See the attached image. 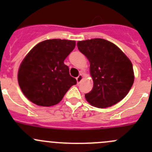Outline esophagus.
Here are the masks:
<instances>
[{
    "mask_svg": "<svg viewBox=\"0 0 152 152\" xmlns=\"http://www.w3.org/2000/svg\"><path fill=\"white\" fill-rule=\"evenodd\" d=\"M82 79H83V76H82V74H79V76H78L77 78H76V81H77V83L79 84L81 82H82Z\"/></svg>",
    "mask_w": 152,
    "mask_h": 152,
    "instance_id": "34e87169",
    "label": "esophagus"
}]
</instances>
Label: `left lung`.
<instances>
[{"mask_svg":"<svg viewBox=\"0 0 152 152\" xmlns=\"http://www.w3.org/2000/svg\"><path fill=\"white\" fill-rule=\"evenodd\" d=\"M77 46L90 63L93 87L85 94L87 102L96 107L107 108L121 101L134 79L129 58L113 42L101 38L79 41Z\"/></svg>","mask_w":152,"mask_h":152,"instance_id":"1","label":"left lung"}]
</instances>
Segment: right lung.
Here are the masks:
<instances>
[{
    "instance_id": "1",
    "label": "right lung",
    "mask_w": 152,
    "mask_h": 152,
    "mask_svg": "<svg viewBox=\"0 0 152 152\" xmlns=\"http://www.w3.org/2000/svg\"><path fill=\"white\" fill-rule=\"evenodd\" d=\"M76 42L47 39L35 45L19 67L18 83L32 103L50 107L61 102L71 86L76 84L64 61L74 49Z\"/></svg>"
}]
</instances>
